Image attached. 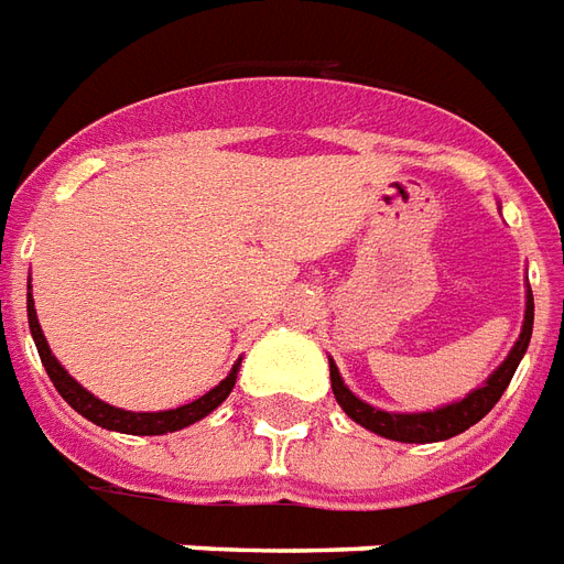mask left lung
<instances>
[{"mask_svg":"<svg viewBox=\"0 0 564 564\" xmlns=\"http://www.w3.org/2000/svg\"><path fill=\"white\" fill-rule=\"evenodd\" d=\"M532 322H535V300H532V291H529V303H525V322L520 339L511 348L508 360L501 364L490 378L487 384L478 388L475 393H468L463 402H454L447 409H438V412H423V414H390V412H378L372 405H367L364 400H357L351 390L345 388L343 378H339V369L333 367L330 360V384H333V397L336 402L343 405L345 414L357 421L360 426H367L369 433L384 435V438H393V442H409V445H423V442H445V438H454V435L466 433L468 426L484 417L490 412L492 405L501 400V393L508 390L511 384L513 372L520 367L523 360L525 348H529V339H532Z\"/></svg>","mask_w":564,"mask_h":564,"instance_id":"left-lung-1","label":"left lung"}]
</instances>
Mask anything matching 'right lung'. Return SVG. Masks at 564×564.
Wrapping results in <instances>:
<instances>
[{
    "label": "right lung",
    "mask_w": 564,
    "mask_h": 564,
    "mask_svg": "<svg viewBox=\"0 0 564 564\" xmlns=\"http://www.w3.org/2000/svg\"><path fill=\"white\" fill-rule=\"evenodd\" d=\"M26 312H29V330H32V339H35V348H39V357L44 369H47V376H51L53 388L59 390V397H63L68 405H72L74 412L84 414L86 421H93L96 426H105V430H113V433H129V435H164V433H176V430H183L188 423L200 421V417H207L216 405L228 400V393L237 384V369L240 364L231 369V376L219 381L216 388L204 393L200 400L188 402V405H180V409H171V412H122V409H113L108 402L96 400L89 390H84L77 381H74L63 367H59V360L51 355V348H47V339H44V333L39 327V318H35V306H32V294L26 297Z\"/></svg>",
    "instance_id": "right-lung-1"
}]
</instances>
